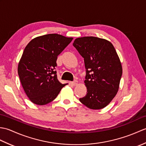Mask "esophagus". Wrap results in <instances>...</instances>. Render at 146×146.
I'll return each instance as SVG.
<instances>
[{
	"mask_svg": "<svg viewBox=\"0 0 146 146\" xmlns=\"http://www.w3.org/2000/svg\"><path fill=\"white\" fill-rule=\"evenodd\" d=\"M78 81H77V80H75V81L74 82H71V84L73 86H75V85H76L77 84H78Z\"/></svg>",
	"mask_w": 146,
	"mask_h": 146,
	"instance_id": "obj_1",
	"label": "esophagus"
}]
</instances>
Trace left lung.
Masks as SVG:
<instances>
[{"label": "left lung", "instance_id": "left-lung-1", "mask_svg": "<svg viewBox=\"0 0 146 146\" xmlns=\"http://www.w3.org/2000/svg\"><path fill=\"white\" fill-rule=\"evenodd\" d=\"M84 58L87 93L79 100L86 107L102 109L112 100L122 75L120 59L111 43L106 39L87 36L76 38L73 44Z\"/></svg>", "mask_w": 146, "mask_h": 146}]
</instances>
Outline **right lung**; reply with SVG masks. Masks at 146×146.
Masks as SVG:
<instances>
[{
	"mask_svg": "<svg viewBox=\"0 0 146 146\" xmlns=\"http://www.w3.org/2000/svg\"><path fill=\"white\" fill-rule=\"evenodd\" d=\"M58 34H49L31 40L18 65V75L26 94L33 103L49 104L66 84L58 81L55 67L58 56L72 41Z\"/></svg>",
	"mask_w": 146,
	"mask_h": 146,
	"instance_id": "obj_1",
	"label": "right lung"
}]
</instances>
